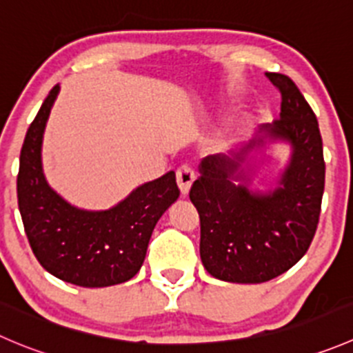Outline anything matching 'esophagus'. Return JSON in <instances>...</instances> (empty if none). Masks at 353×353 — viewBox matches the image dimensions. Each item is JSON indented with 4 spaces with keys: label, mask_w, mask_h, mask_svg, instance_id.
Segmentation results:
<instances>
[{
    "label": "esophagus",
    "mask_w": 353,
    "mask_h": 353,
    "mask_svg": "<svg viewBox=\"0 0 353 353\" xmlns=\"http://www.w3.org/2000/svg\"><path fill=\"white\" fill-rule=\"evenodd\" d=\"M176 179H177V184H179L181 193L186 196L188 191H190V188H191V184H193V181H194V170L191 169V165H188V163H183V165L177 169Z\"/></svg>",
    "instance_id": "obj_1"
}]
</instances>
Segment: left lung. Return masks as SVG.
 Wrapping results in <instances>:
<instances>
[{"label":"left lung","instance_id":"1","mask_svg":"<svg viewBox=\"0 0 353 353\" xmlns=\"http://www.w3.org/2000/svg\"><path fill=\"white\" fill-rule=\"evenodd\" d=\"M265 75L281 91L279 119L260 125L239 152L205 157L190 191L200 214L203 268L221 281L239 285L278 278L305 255L324 193L326 165L316 115L288 75ZM274 142L290 146L289 163L274 187L252 190L263 150Z\"/></svg>","mask_w":353,"mask_h":353}]
</instances>
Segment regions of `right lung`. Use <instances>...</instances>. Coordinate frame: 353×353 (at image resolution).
<instances>
[{"label":"right lung","instance_id":"add662e5","mask_svg":"<svg viewBox=\"0 0 353 353\" xmlns=\"http://www.w3.org/2000/svg\"><path fill=\"white\" fill-rule=\"evenodd\" d=\"M60 85H54L27 129L17 196L26 234L39 263L54 278L82 288L121 285L138 274L163 212L179 198L176 172L132 190L107 210H85L58 194L43 170V136Z\"/></svg>","mask_w":353,"mask_h":353}]
</instances>
